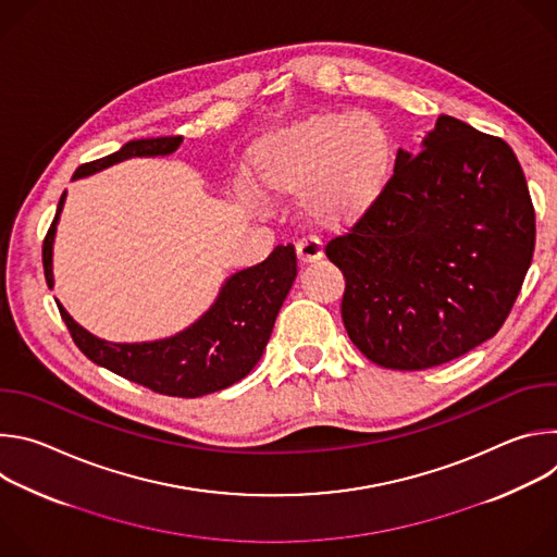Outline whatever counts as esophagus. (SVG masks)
<instances>
[{
    "instance_id": "esophagus-1",
    "label": "esophagus",
    "mask_w": 557,
    "mask_h": 557,
    "mask_svg": "<svg viewBox=\"0 0 557 557\" xmlns=\"http://www.w3.org/2000/svg\"><path fill=\"white\" fill-rule=\"evenodd\" d=\"M295 249H297V258H299L304 264H312V262H317V260H322V256H324L320 237H314V235L301 237V240L295 245Z\"/></svg>"
}]
</instances>
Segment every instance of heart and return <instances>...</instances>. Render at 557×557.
I'll list each match as a JSON object with an SVG mask.
<instances>
[{
  "label": "heart",
  "instance_id": "obj_1",
  "mask_svg": "<svg viewBox=\"0 0 557 557\" xmlns=\"http://www.w3.org/2000/svg\"><path fill=\"white\" fill-rule=\"evenodd\" d=\"M392 172V140L379 116L312 112L260 138L249 176L264 198L299 194L306 218L329 228L363 220L383 198Z\"/></svg>",
  "mask_w": 557,
  "mask_h": 557
}]
</instances>
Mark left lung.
I'll list each match as a JSON object with an SVG mask.
<instances>
[{
	"label": "left lung",
	"mask_w": 557,
	"mask_h": 557,
	"mask_svg": "<svg viewBox=\"0 0 557 557\" xmlns=\"http://www.w3.org/2000/svg\"><path fill=\"white\" fill-rule=\"evenodd\" d=\"M535 211L513 149L441 114L396 151L379 205L326 245L342 320L376 366L425 370L492 339L531 267Z\"/></svg>",
	"instance_id": "8db88e82"
}]
</instances>
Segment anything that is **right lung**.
Here are the masks:
<instances>
[{
  "label": "right lung",
  "mask_w": 557,
  "mask_h": 557,
  "mask_svg": "<svg viewBox=\"0 0 557 557\" xmlns=\"http://www.w3.org/2000/svg\"><path fill=\"white\" fill-rule=\"evenodd\" d=\"M181 143V136L129 140L119 151L78 168L72 181L97 174L110 165L127 161V158L170 156ZM63 202L65 191L61 194L57 215L44 240V273L48 288L54 286L52 245ZM295 275L297 256L293 245L275 247L264 262L226 277L215 301L191 326L172 337L143 344L99 339L84 326H78L59 301L57 306L74 344L90 361L158 394L196 399V396L237 383L253 370L269 344L275 317Z\"/></svg>",
  "instance_id": "1"
}]
</instances>
